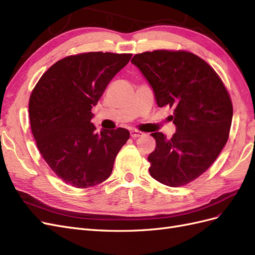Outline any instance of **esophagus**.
Listing matches in <instances>:
<instances>
[{
  "instance_id": "obj_1",
  "label": "esophagus",
  "mask_w": 255,
  "mask_h": 255,
  "mask_svg": "<svg viewBox=\"0 0 255 255\" xmlns=\"http://www.w3.org/2000/svg\"><path fill=\"white\" fill-rule=\"evenodd\" d=\"M141 136H143V133L140 132V130H137V129L130 130V137L132 138H137V137H141Z\"/></svg>"
}]
</instances>
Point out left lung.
Here are the masks:
<instances>
[{
	"instance_id": "obj_1",
	"label": "left lung",
	"mask_w": 255,
	"mask_h": 255,
	"mask_svg": "<svg viewBox=\"0 0 255 255\" xmlns=\"http://www.w3.org/2000/svg\"><path fill=\"white\" fill-rule=\"evenodd\" d=\"M134 64L149 82L158 107L173 110L171 139L152 133L155 150L148 157L153 179L179 187L205 172L226 145L233 105L225 85L202 58L186 51L136 54Z\"/></svg>"
}]
</instances>
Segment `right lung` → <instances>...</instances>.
Instances as JSON below:
<instances>
[{
    "label": "right lung",
    "instance_id": "1",
    "mask_svg": "<svg viewBox=\"0 0 255 255\" xmlns=\"http://www.w3.org/2000/svg\"><path fill=\"white\" fill-rule=\"evenodd\" d=\"M130 57L110 52L65 57L44 72L32 91L28 113L38 149L54 173L73 187L88 188L109 179L129 138L122 128L97 132L91 109Z\"/></svg>",
    "mask_w": 255,
    "mask_h": 255
}]
</instances>
